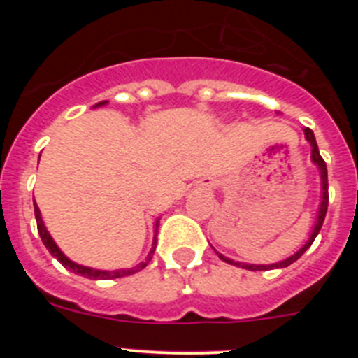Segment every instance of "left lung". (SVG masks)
<instances>
[{"mask_svg": "<svg viewBox=\"0 0 358 358\" xmlns=\"http://www.w3.org/2000/svg\"><path fill=\"white\" fill-rule=\"evenodd\" d=\"M305 131V138L306 141L310 143V148H312V163L317 166L319 170V176H321V202H319V210H317V220H315L314 224V229H312V233H310L308 240L305 242V245H303L301 249L297 252H294L292 256H289V258H285V260L278 262V264H271V265H255V264H242V262H235L231 260V258H227V256L220 255V252H217L218 258L220 260H224L226 264H231V265H236V267H242V268H248V271H267V268H283V267H289L290 264H294V262L299 258V256L303 255V252L306 251V249L312 245V242L315 240V236L319 235V231H321V226L322 222H324V217H327V210H328V172H327V163L322 161L321 154H319V148H317V141H315V136L314 132L310 131L308 127L303 129Z\"/></svg>", "mask_w": 358, "mask_h": 358, "instance_id": "8db88e82", "label": "left lung"}]
</instances>
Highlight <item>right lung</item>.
Segmentation results:
<instances>
[{"label": "right lung", "mask_w": 358, "mask_h": 358, "mask_svg": "<svg viewBox=\"0 0 358 358\" xmlns=\"http://www.w3.org/2000/svg\"><path fill=\"white\" fill-rule=\"evenodd\" d=\"M107 100H103V102L96 103L94 107H100V106H106ZM34 211H36V220H37V231H39L41 235V240H43V243L46 245V249L50 251V255L55 256L57 260L61 262L62 265H64L66 268H69L71 273L75 274H80V276L84 278H90V280H115V278H123V276H131V274L138 273V271H141V268L147 267L148 262L152 260V255H154V251H156V245H157V238H156V233H157V224H159V218L156 220V231H154V240H152V248H150V252H148L147 260L141 262L140 265H136V267L132 268H116V271H100V268H93V267H85V265H80V264H75L73 260H69L68 256L64 255V252L59 249V245L55 243V240L52 238V235L48 233V229H46V226H44L43 222V217H41V211L39 208H37V204H34Z\"/></svg>", "instance_id": "1"}]
</instances>
